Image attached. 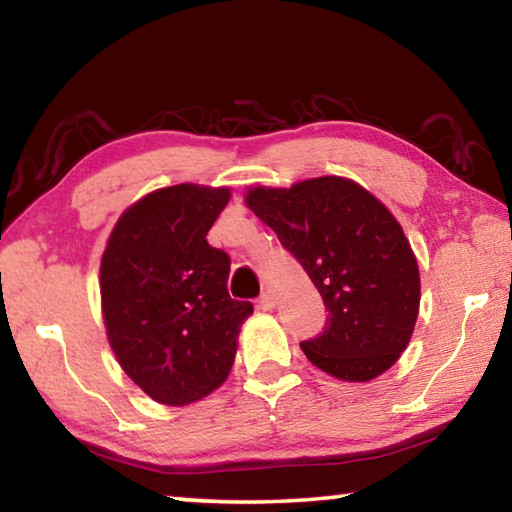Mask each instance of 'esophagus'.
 <instances>
[{"label":"esophagus","instance_id":"obj_1","mask_svg":"<svg viewBox=\"0 0 512 512\" xmlns=\"http://www.w3.org/2000/svg\"><path fill=\"white\" fill-rule=\"evenodd\" d=\"M257 305H259V309H264V311H271V309L275 307V298H273V293H271V291H264L262 296H259Z\"/></svg>","mask_w":512,"mask_h":512}]
</instances>
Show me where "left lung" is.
<instances>
[{
	"label": "left lung",
	"mask_w": 512,
	"mask_h": 512,
	"mask_svg": "<svg viewBox=\"0 0 512 512\" xmlns=\"http://www.w3.org/2000/svg\"><path fill=\"white\" fill-rule=\"evenodd\" d=\"M246 203L323 296V332L300 343L307 359L345 381L391 368L411 341L420 307L418 262L395 216L336 176L250 189Z\"/></svg>",
	"instance_id": "left-lung-1"
}]
</instances>
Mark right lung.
<instances>
[{
	"label": "right lung",
	"instance_id": "right-lung-1",
	"mask_svg": "<svg viewBox=\"0 0 512 512\" xmlns=\"http://www.w3.org/2000/svg\"><path fill=\"white\" fill-rule=\"evenodd\" d=\"M230 189L173 185L121 214L101 259V305L121 368L146 395L185 406L221 386L253 314L228 293L230 257L207 244Z\"/></svg>",
	"mask_w": 512,
	"mask_h": 512
}]
</instances>
